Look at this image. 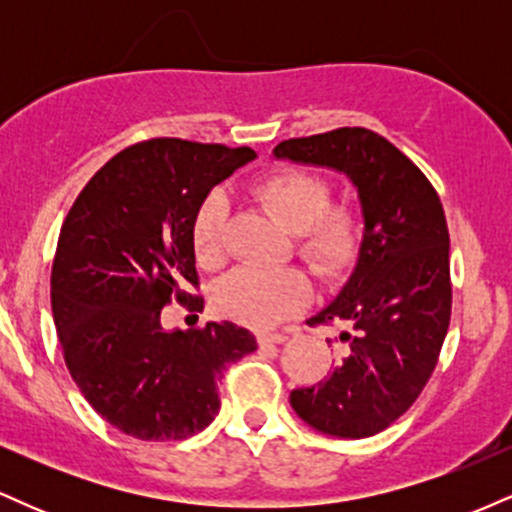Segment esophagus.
Segmentation results:
<instances>
[{"mask_svg": "<svg viewBox=\"0 0 512 512\" xmlns=\"http://www.w3.org/2000/svg\"><path fill=\"white\" fill-rule=\"evenodd\" d=\"M286 339H289V337H286L284 332H262V334H257V342H260V346L284 344Z\"/></svg>", "mask_w": 512, "mask_h": 512, "instance_id": "obj_1", "label": "esophagus"}]
</instances>
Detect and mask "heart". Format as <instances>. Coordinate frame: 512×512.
Wrapping results in <instances>:
<instances>
[{
	"label": "heart",
	"mask_w": 512,
	"mask_h": 512,
	"mask_svg": "<svg viewBox=\"0 0 512 512\" xmlns=\"http://www.w3.org/2000/svg\"><path fill=\"white\" fill-rule=\"evenodd\" d=\"M252 197L293 233L296 255L322 281H339L351 272L363 245L361 214L351 204H332L334 187L322 173L279 168L252 187ZM228 204L221 192H209L192 216V248L204 269L223 264V231ZM310 279L298 267L255 269L228 274L216 286L214 305L228 320L248 327H274L303 308Z\"/></svg>",
	"instance_id": "b5f03b06"
}]
</instances>
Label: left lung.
<instances>
[{
    "mask_svg": "<svg viewBox=\"0 0 512 512\" xmlns=\"http://www.w3.org/2000/svg\"><path fill=\"white\" fill-rule=\"evenodd\" d=\"M276 158L342 170L358 187L361 255L349 284L308 325L342 327L330 378L291 392L305 424L339 438L380 433L421 395L452 310L450 236L436 187L395 144L339 127L276 144Z\"/></svg>",
    "mask_w": 512,
    "mask_h": 512,
    "instance_id": "8db88e82",
    "label": "left lung"
}]
</instances>
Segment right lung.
Segmentation results:
<instances>
[{
    "label": "right lung",
    "instance_id": "obj_1",
    "mask_svg": "<svg viewBox=\"0 0 512 512\" xmlns=\"http://www.w3.org/2000/svg\"><path fill=\"white\" fill-rule=\"evenodd\" d=\"M250 146L146 139L110 158L74 199L50 276L64 363L86 402L127 436L182 440L219 414V378L257 349L233 322L163 330L178 301L202 310L192 216Z\"/></svg>",
    "mask_w": 512,
    "mask_h": 512
}]
</instances>
